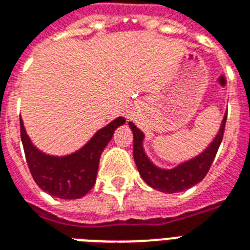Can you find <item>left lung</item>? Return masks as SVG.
I'll use <instances>...</instances> for the list:
<instances>
[{"mask_svg":"<svg viewBox=\"0 0 250 250\" xmlns=\"http://www.w3.org/2000/svg\"><path fill=\"white\" fill-rule=\"evenodd\" d=\"M228 115L224 116L222 125L218 131V134L214 138V141L210 143V146L205 150L198 157L190 159L188 162L179 165L177 167L165 170V168L157 167L155 165L150 162L143 150V132H142L134 123H128L130 128L134 134V159H135L136 167L139 170V174L148 186H151L155 190L165 191V193H179L188 188H193L205 178V175L209 171L211 163L214 161L215 154L218 151L224 131H225V123Z\"/></svg>","mask_w":250,"mask_h":250,"instance_id":"obj_1","label":"left lung"}]
</instances>
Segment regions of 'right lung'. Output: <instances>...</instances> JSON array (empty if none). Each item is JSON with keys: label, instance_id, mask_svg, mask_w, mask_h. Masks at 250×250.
<instances>
[{"label": "right lung", "instance_id": "1", "mask_svg": "<svg viewBox=\"0 0 250 250\" xmlns=\"http://www.w3.org/2000/svg\"><path fill=\"white\" fill-rule=\"evenodd\" d=\"M125 122L118 118L99 130L91 141L79 151L66 157H52L37 150L20 119L21 141L30 174L39 188L62 199L84 197L96 182L100 155L111 141L114 131Z\"/></svg>", "mask_w": 250, "mask_h": 250}]
</instances>
